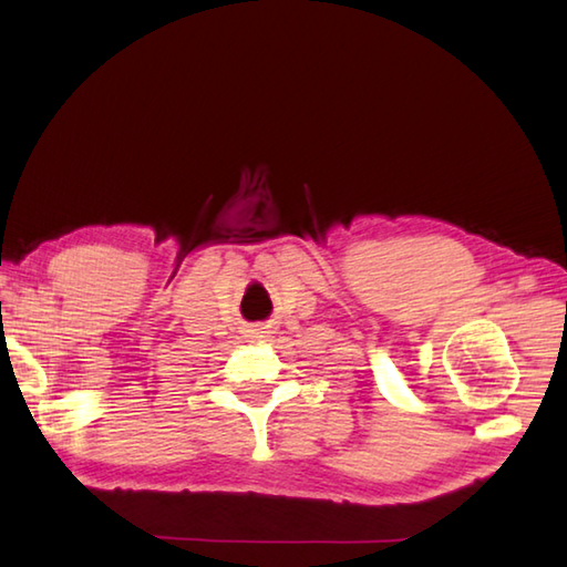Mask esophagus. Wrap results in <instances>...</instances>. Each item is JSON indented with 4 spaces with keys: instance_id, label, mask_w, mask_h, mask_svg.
I'll return each instance as SVG.
<instances>
[{
    "instance_id": "esophagus-1",
    "label": "esophagus",
    "mask_w": 567,
    "mask_h": 567,
    "mask_svg": "<svg viewBox=\"0 0 567 567\" xmlns=\"http://www.w3.org/2000/svg\"><path fill=\"white\" fill-rule=\"evenodd\" d=\"M260 333H262V331H260Z\"/></svg>"
}]
</instances>
